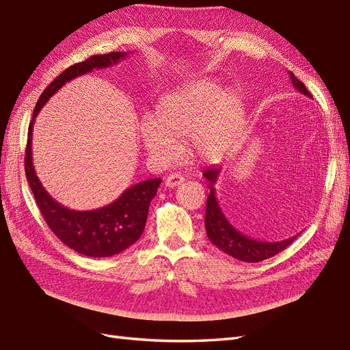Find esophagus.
<instances>
[{
	"label": "esophagus",
	"instance_id": "1",
	"mask_svg": "<svg viewBox=\"0 0 350 350\" xmlns=\"http://www.w3.org/2000/svg\"><path fill=\"white\" fill-rule=\"evenodd\" d=\"M183 182V177L180 174H170L165 177V186L167 188H176V186H178Z\"/></svg>",
	"mask_w": 350,
	"mask_h": 350
}]
</instances>
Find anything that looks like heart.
Returning <instances> with one entry per match:
<instances>
[{
	"instance_id": "1",
	"label": "heart",
	"mask_w": 350,
	"mask_h": 350,
	"mask_svg": "<svg viewBox=\"0 0 350 350\" xmlns=\"http://www.w3.org/2000/svg\"><path fill=\"white\" fill-rule=\"evenodd\" d=\"M243 104L237 92L200 82L178 88L158 101L153 119L140 125V138L150 155L174 161L180 144L193 140L201 157L219 158L239 131Z\"/></svg>"
}]
</instances>
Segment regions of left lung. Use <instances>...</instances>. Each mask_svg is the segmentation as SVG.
Returning <instances> with one entry per match:
<instances>
[{
  "label": "left lung",
  "mask_w": 350,
  "mask_h": 350,
  "mask_svg": "<svg viewBox=\"0 0 350 350\" xmlns=\"http://www.w3.org/2000/svg\"><path fill=\"white\" fill-rule=\"evenodd\" d=\"M289 77H291L292 85H294V88L299 94L312 98L310 92L307 91V88L304 86L301 80H298L294 75H292V72H289ZM219 173H221V165H213L210 168H206L204 173H202V176H204L210 183V193L207 197L204 225H206V231L210 241H212L217 249H221L222 252H225V254H228L235 259H240V261L259 262V261H264V259L278 255L279 252L286 249L291 243L298 237L297 234L294 237H289L282 241H259L255 239H250L247 235L235 230L234 226L228 222V219L225 217L221 207L217 204V200L215 195V183L217 182Z\"/></svg>",
  "instance_id": "left-lung-1"
}]
</instances>
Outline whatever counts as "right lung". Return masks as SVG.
<instances>
[{"mask_svg": "<svg viewBox=\"0 0 350 350\" xmlns=\"http://www.w3.org/2000/svg\"><path fill=\"white\" fill-rule=\"evenodd\" d=\"M126 52H110L105 55H94L91 58L71 65L53 82L49 85L44 92L40 95L36 104L34 115L28 128V142L25 149V174L29 183V188L34 193L37 206L42 212L44 221L52 232L58 237L64 245L70 249L79 252V254L105 258L118 255L126 247L140 239L143 234L146 221H148V212L152 198L157 195L161 178H149L128 188L120 197L113 201L111 204L88 210V212H76L56 202L47 191L43 188L42 182L36 174L34 164H32V125H34L36 116L43 109V105L49 98L58 92L59 89L86 72H91L95 68L111 67L120 59L126 58Z\"/></svg>", "mask_w": 350, "mask_h": 350, "instance_id": "right-lung-1", "label": "right lung"}]
</instances>
